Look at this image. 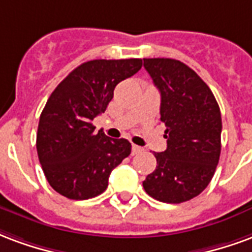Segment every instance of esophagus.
Here are the masks:
<instances>
[{
  "instance_id": "obj_1",
  "label": "esophagus",
  "mask_w": 252,
  "mask_h": 252,
  "mask_svg": "<svg viewBox=\"0 0 252 252\" xmlns=\"http://www.w3.org/2000/svg\"><path fill=\"white\" fill-rule=\"evenodd\" d=\"M142 150H144V149L139 148V146H137V145H133V146H131V154H133V156H134V154L141 153Z\"/></svg>"
}]
</instances>
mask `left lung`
Returning a JSON list of instances; mask_svg holds the SVG:
<instances>
[{
    "label": "left lung",
    "mask_w": 252,
    "mask_h": 252,
    "mask_svg": "<svg viewBox=\"0 0 252 252\" xmlns=\"http://www.w3.org/2000/svg\"><path fill=\"white\" fill-rule=\"evenodd\" d=\"M144 67L161 94L168 148L154 153L157 166L142 185L158 201L184 203L207 188L219 164V104L203 79L180 60L144 59Z\"/></svg>",
    "instance_id": "left-lung-1"
}]
</instances>
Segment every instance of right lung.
Returning <instances> with one entry per match:
<instances>
[{
  "label": "right lung",
  "instance_id": "obj_1",
  "mask_svg": "<svg viewBox=\"0 0 252 252\" xmlns=\"http://www.w3.org/2000/svg\"><path fill=\"white\" fill-rule=\"evenodd\" d=\"M141 67V59L86 62L51 94L40 115L36 148L44 174L58 193L71 200L103 193L111 170L131 153L127 139L95 133L93 119L104 113L115 86Z\"/></svg>",
  "mask_w": 252,
  "mask_h": 252
}]
</instances>
